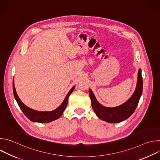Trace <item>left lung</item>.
Wrapping results in <instances>:
<instances>
[{
	"label": "left lung",
	"instance_id": "8db88e82",
	"mask_svg": "<svg viewBox=\"0 0 160 160\" xmlns=\"http://www.w3.org/2000/svg\"><path fill=\"white\" fill-rule=\"evenodd\" d=\"M143 81L141 70L138 72V83L135 92L132 97L124 104L115 108H106L101 105L96 100L93 92L89 90V96L92 102V108L96 115L101 120L109 123H115L125 120L134 112L138 105L142 93Z\"/></svg>",
	"mask_w": 160,
	"mask_h": 160
}]
</instances>
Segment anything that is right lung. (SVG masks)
Wrapping results in <instances>:
<instances>
[{"label":"right lung","instance_id":"1","mask_svg":"<svg viewBox=\"0 0 160 160\" xmlns=\"http://www.w3.org/2000/svg\"><path fill=\"white\" fill-rule=\"evenodd\" d=\"M12 88H13V93L14 98L20 108L21 111L25 114V115L31 121L33 122H39V123H49L52 121L56 120L58 119L63 113V111L66 109L67 104H68V98L70 96L72 92L73 91L75 87H73L70 90V92L68 93L67 96H66L64 101L55 110L52 111H48V112H41V111H37L35 110H33L32 109H30L28 108L27 106H25L23 103L21 102V101L18 98L14 85V81L12 83Z\"/></svg>","mask_w":160,"mask_h":160}]
</instances>
